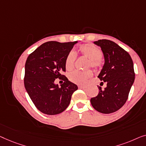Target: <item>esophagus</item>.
I'll list each match as a JSON object with an SVG mask.
<instances>
[{"mask_svg":"<svg viewBox=\"0 0 146 146\" xmlns=\"http://www.w3.org/2000/svg\"><path fill=\"white\" fill-rule=\"evenodd\" d=\"M78 87H79V89H85V88H86V87H85V86H83V85H79Z\"/></svg>","mask_w":146,"mask_h":146,"instance_id":"1","label":"esophagus"}]
</instances>
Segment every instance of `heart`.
<instances>
[{
  "mask_svg": "<svg viewBox=\"0 0 146 146\" xmlns=\"http://www.w3.org/2000/svg\"><path fill=\"white\" fill-rule=\"evenodd\" d=\"M79 51L83 55L90 59L89 66L93 68H98L100 66V59L102 57V51L95 45L88 44L82 45L79 47ZM76 58V53L71 51L67 54L65 59V68L67 70L70 71L73 68L74 63ZM93 76L92 71L89 70L86 71H75L69 75V79L73 83L78 85H85L88 79Z\"/></svg>",
  "mask_w": 146,
  "mask_h": 146,
  "instance_id": "obj_1",
  "label": "heart"
}]
</instances>
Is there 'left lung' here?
I'll return each mask as SVG.
<instances>
[{
  "mask_svg": "<svg viewBox=\"0 0 146 146\" xmlns=\"http://www.w3.org/2000/svg\"><path fill=\"white\" fill-rule=\"evenodd\" d=\"M94 44L103 53L104 64L98 77L106 83V87H98V95L91 98L93 107L98 112L110 114L126 103L134 82L133 61L129 53L118 44L108 40H99Z\"/></svg>",
  "mask_w": 146,
  "mask_h": 146,
  "instance_id": "obj_1",
  "label": "left lung"
}]
</instances>
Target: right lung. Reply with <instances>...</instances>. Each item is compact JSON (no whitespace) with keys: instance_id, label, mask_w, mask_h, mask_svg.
<instances>
[{"instance_id":"obj_1","label":"right lung","mask_w":146,"mask_h":146,"mask_svg":"<svg viewBox=\"0 0 146 146\" xmlns=\"http://www.w3.org/2000/svg\"><path fill=\"white\" fill-rule=\"evenodd\" d=\"M78 42H48L30 53L25 64L24 87L36 107L42 113L55 115L64 111L78 87L65 75V59ZM57 78L64 83L58 87Z\"/></svg>"}]
</instances>
